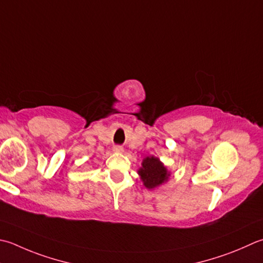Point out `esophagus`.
I'll return each instance as SVG.
<instances>
[{
    "mask_svg": "<svg viewBox=\"0 0 263 263\" xmlns=\"http://www.w3.org/2000/svg\"><path fill=\"white\" fill-rule=\"evenodd\" d=\"M112 152L117 153V154H122V153H124V148L121 146H115L114 148H112Z\"/></svg>",
    "mask_w": 263,
    "mask_h": 263,
    "instance_id": "esophagus-1",
    "label": "esophagus"
}]
</instances>
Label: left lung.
Listing matches in <instances>:
<instances>
[{"label":"left lung","mask_w":263,"mask_h":263,"mask_svg":"<svg viewBox=\"0 0 263 263\" xmlns=\"http://www.w3.org/2000/svg\"><path fill=\"white\" fill-rule=\"evenodd\" d=\"M142 184L149 190H154L166 183L171 172L161 162V159L155 156H147L142 159L141 166L138 170Z\"/></svg>","instance_id":"8db88e82"}]
</instances>
